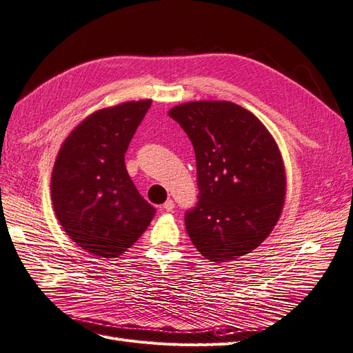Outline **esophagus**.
<instances>
[{
    "label": "esophagus",
    "mask_w": 353,
    "mask_h": 353,
    "mask_svg": "<svg viewBox=\"0 0 353 353\" xmlns=\"http://www.w3.org/2000/svg\"><path fill=\"white\" fill-rule=\"evenodd\" d=\"M162 209H163L165 212H172V210L175 209V203H174L172 200H166L165 204L162 205Z\"/></svg>",
    "instance_id": "34e87169"
}]
</instances>
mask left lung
Here are the masks:
<instances>
[{
    "label": "left lung",
    "mask_w": 353,
    "mask_h": 353,
    "mask_svg": "<svg viewBox=\"0 0 353 353\" xmlns=\"http://www.w3.org/2000/svg\"><path fill=\"white\" fill-rule=\"evenodd\" d=\"M190 137L200 190L185 214L203 257L228 263L257 248L282 214L286 171L270 131L248 109L228 101H194L168 112Z\"/></svg>",
    "instance_id": "left-lung-1"
}]
</instances>
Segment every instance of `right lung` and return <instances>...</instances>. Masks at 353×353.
Segmentation results:
<instances>
[{"mask_svg":"<svg viewBox=\"0 0 353 353\" xmlns=\"http://www.w3.org/2000/svg\"><path fill=\"white\" fill-rule=\"evenodd\" d=\"M152 105L130 101L94 111L72 130L57 154L51 199L59 225L92 255L124 254L150 225L156 209L127 172L124 154Z\"/></svg>","mask_w":353,"mask_h":353,"instance_id":"1","label":"right lung"}]
</instances>
